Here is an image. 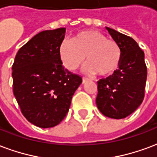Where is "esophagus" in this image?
Listing matches in <instances>:
<instances>
[{"instance_id":"34e87169","label":"esophagus","mask_w":157,"mask_h":157,"mask_svg":"<svg viewBox=\"0 0 157 157\" xmlns=\"http://www.w3.org/2000/svg\"><path fill=\"white\" fill-rule=\"evenodd\" d=\"M89 80V78L86 77H83V83H85V82H87Z\"/></svg>"}]
</instances>
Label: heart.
I'll return each instance as SVG.
<instances>
[{"mask_svg": "<svg viewBox=\"0 0 157 157\" xmlns=\"http://www.w3.org/2000/svg\"><path fill=\"white\" fill-rule=\"evenodd\" d=\"M59 55L68 70H75L85 59L89 74L110 76L120 67L122 51L115 40L98 31L87 30L76 34L71 41L62 42Z\"/></svg>", "mask_w": 157, "mask_h": 157, "instance_id": "heart-1", "label": "heart"}]
</instances>
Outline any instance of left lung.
Here are the masks:
<instances>
[{
	"label": "left lung",
	"instance_id": "obj_1",
	"mask_svg": "<svg viewBox=\"0 0 157 157\" xmlns=\"http://www.w3.org/2000/svg\"><path fill=\"white\" fill-rule=\"evenodd\" d=\"M106 29L121 46L122 58L115 74L98 81L96 105L105 116L124 119L144 99L147 77L145 55L133 38L109 27Z\"/></svg>",
	"mask_w": 157,
	"mask_h": 157
}]
</instances>
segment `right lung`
I'll return each instance as SVG.
<instances>
[{
	"mask_svg": "<svg viewBox=\"0 0 157 157\" xmlns=\"http://www.w3.org/2000/svg\"><path fill=\"white\" fill-rule=\"evenodd\" d=\"M65 28L42 31L22 46L12 65L13 94L27 121L41 128L61 122L81 83L63 66L59 48Z\"/></svg>",
	"mask_w": 157,
	"mask_h": 157,
	"instance_id": "obj_1",
	"label": "right lung"
}]
</instances>
